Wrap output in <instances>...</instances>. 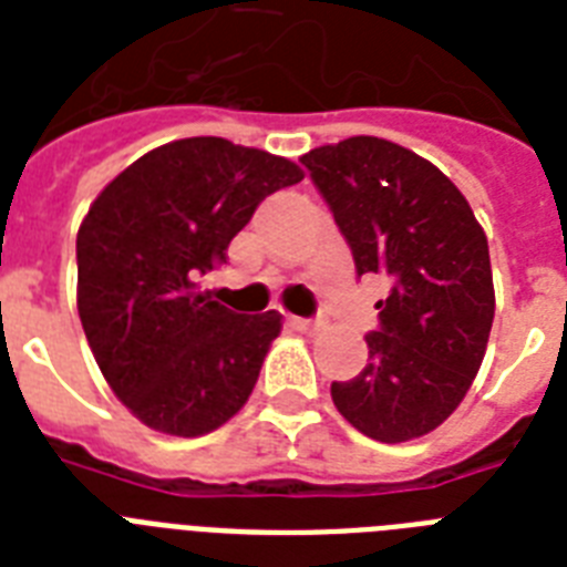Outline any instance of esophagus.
<instances>
[{"label": "esophagus", "instance_id": "obj_1", "mask_svg": "<svg viewBox=\"0 0 567 567\" xmlns=\"http://www.w3.org/2000/svg\"><path fill=\"white\" fill-rule=\"evenodd\" d=\"M285 323H288L291 329H297V332H311V329H315V323H311V320L293 318V315H288V318H285Z\"/></svg>", "mask_w": 567, "mask_h": 567}]
</instances>
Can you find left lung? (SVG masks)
Here are the masks:
<instances>
[{
    "instance_id": "8db88e82",
    "label": "left lung",
    "mask_w": 567,
    "mask_h": 567,
    "mask_svg": "<svg viewBox=\"0 0 567 567\" xmlns=\"http://www.w3.org/2000/svg\"><path fill=\"white\" fill-rule=\"evenodd\" d=\"M327 199L355 276L385 279L359 377L332 403L368 439H421L453 414L483 364L494 320L488 240L453 182L382 137H347L300 158Z\"/></svg>"
}]
</instances>
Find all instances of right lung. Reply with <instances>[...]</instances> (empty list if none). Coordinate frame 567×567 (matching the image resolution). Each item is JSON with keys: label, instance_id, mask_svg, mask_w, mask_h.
Wrapping results in <instances>:
<instances>
[{"label": "right lung", "instance_id": "add662e5", "mask_svg": "<svg viewBox=\"0 0 567 567\" xmlns=\"http://www.w3.org/2000/svg\"><path fill=\"white\" fill-rule=\"evenodd\" d=\"M302 179L223 137L158 146L96 196L75 238L79 318L114 394L146 426L196 439L252 394L279 315H238L196 282L226 265L258 203Z\"/></svg>", "mask_w": 567, "mask_h": 567}]
</instances>
